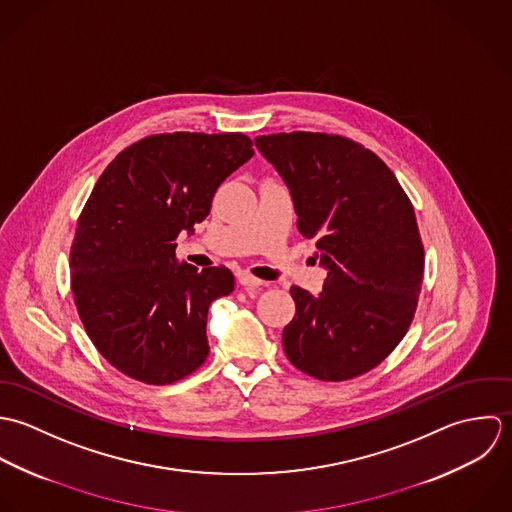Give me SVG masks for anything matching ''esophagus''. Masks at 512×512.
Returning <instances> with one entry per match:
<instances>
[{
	"label": "esophagus",
	"instance_id": "34e87169",
	"mask_svg": "<svg viewBox=\"0 0 512 512\" xmlns=\"http://www.w3.org/2000/svg\"><path fill=\"white\" fill-rule=\"evenodd\" d=\"M237 279H239V285H241L243 289H259V287L263 285V281H259V279L247 275V273H241Z\"/></svg>",
	"mask_w": 512,
	"mask_h": 512
}]
</instances>
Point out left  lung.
Wrapping results in <instances>:
<instances>
[{"mask_svg": "<svg viewBox=\"0 0 512 512\" xmlns=\"http://www.w3.org/2000/svg\"><path fill=\"white\" fill-rule=\"evenodd\" d=\"M255 146L287 184L297 227L316 237L326 269L318 295L291 287L285 354L326 382L366 374L400 344L417 307L423 245L413 205L394 172L348 138L281 132Z\"/></svg>", "mask_w": 512, "mask_h": 512, "instance_id": "obj_1", "label": "left lung"}]
</instances>
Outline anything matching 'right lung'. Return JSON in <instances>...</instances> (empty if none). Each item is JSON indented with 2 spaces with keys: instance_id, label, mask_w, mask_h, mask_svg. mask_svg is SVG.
I'll use <instances>...</instances> for the list:
<instances>
[{
  "instance_id": "right-lung-1",
  "label": "right lung",
  "mask_w": 512,
  "mask_h": 512,
  "mask_svg": "<svg viewBox=\"0 0 512 512\" xmlns=\"http://www.w3.org/2000/svg\"><path fill=\"white\" fill-rule=\"evenodd\" d=\"M253 156L241 132H174L122 150L83 207L71 247V287L85 330L128 378L164 386L209 354L207 310L235 279L225 267L178 263L215 190Z\"/></svg>"
}]
</instances>
